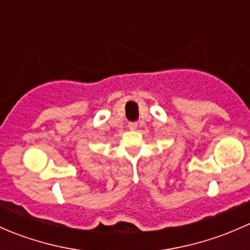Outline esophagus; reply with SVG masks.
I'll return each mask as SVG.
<instances>
[{
    "instance_id": "obj_1",
    "label": "esophagus",
    "mask_w": 250,
    "mask_h": 250,
    "mask_svg": "<svg viewBox=\"0 0 250 250\" xmlns=\"http://www.w3.org/2000/svg\"><path fill=\"white\" fill-rule=\"evenodd\" d=\"M128 128H129L130 130H134L138 128V122H129L128 123Z\"/></svg>"
}]
</instances>
